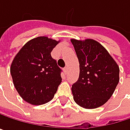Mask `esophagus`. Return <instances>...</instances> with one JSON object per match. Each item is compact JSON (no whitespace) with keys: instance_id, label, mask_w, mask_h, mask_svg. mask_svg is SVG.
<instances>
[{"instance_id":"obj_1","label":"esophagus","mask_w":130,"mask_h":130,"mask_svg":"<svg viewBox=\"0 0 130 130\" xmlns=\"http://www.w3.org/2000/svg\"><path fill=\"white\" fill-rule=\"evenodd\" d=\"M68 70H69V69H68V67H66L64 69H63V71H64V74H67L68 73Z\"/></svg>"}]
</instances>
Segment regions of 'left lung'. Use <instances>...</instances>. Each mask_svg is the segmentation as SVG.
Wrapping results in <instances>:
<instances>
[{
  "instance_id": "1",
  "label": "left lung",
  "mask_w": 130,
  "mask_h": 130,
  "mask_svg": "<svg viewBox=\"0 0 130 130\" xmlns=\"http://www.w3.org/2000/svg\"><path fill=\"white\" fill-rule=\"evenodd\" d=\"M79 61V78L72 88L75 102L85 109L104 105L120 81L118 64L107 50L92 39H72Z\"/></svg>"
}]
</instances>
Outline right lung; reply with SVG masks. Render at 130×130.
<instances>
[{"mask_svg": "<svg viewBox=\"0 0 130 130\" xmlns=\"http://www.w3.org/2000/svg\"><path fill=\"white\" fill-rule=\"evenodd\" d=\"M60 42L47 36L28 41L15 55L10 74L20 96L32 105L50 101L61 82V69L51 52Z\"/></svg>", "mask_w": 130, "mask_h": 130, "instance_id": "1", "label": "right lung"}]
</instances>
